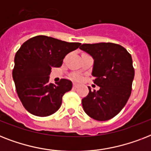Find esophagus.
Instances as JSON below:
<instances>
[{
	"mask_svg": "<svg viewBox=\"0 0 151 151\" xmlns=\"http://www.w3.org/2000/svg\"><path fill=\"white\" fill-rule=\"evenodd\" d=\"M78 84H75V83H74V84H73V87L74 88H78Z\"/></svg>",
	"mask_w": 151,
	"mask_h": 151,
	"instance_id": "obj_1",
	"label": "esophagus"
}]
</instances>
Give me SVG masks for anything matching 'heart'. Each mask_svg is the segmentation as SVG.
Instances as JSON below:
<instances>
[{"mask_svg": "<svg viewBox=\"0 0 151 151\" xmlns=\"http://www.w3.org/2000/svg\"><path fill=\"white\" fill-rule=\"evenodd\" d=\"M73 78H74L75 80H79V77H78V76H77V75L73 76Z\"/></svg>", "mask_w": 151, "mask_h": 151, "instance_id": "heart-1", "label": "heart"}]
</instances>
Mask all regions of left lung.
Wrapping results in <instances>:
<instances>
[{
    "instance_id": "left-lung-1",
    "label": "left lung",
    "mask_w": 151,
    "mask_h": 151,
    "mask_svg": "<svg viewBox=\"0 0 151 151\" xmlns=\"http://www.w3.org/2000/svg\"><path fill=\"white\" fill-rule=\"evenodd\" d=\"M80 49L94 59L92 76L98 91H92L82 99V106L89 117L107 121L123 109L130 97L135 70L128 51L114 43L83 44Z\"/></svg>"
}]
</instances>
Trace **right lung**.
<instances>
[{
  "mask_svg": "<svg viewBox=\"0 0 151 151\" xmlns=\"http://www.w3.org/2000/svg\"><path fill=\"white\" fill-rule=\"evenodd\" d=\"M80 45L44 35L34 37L21 45L15 54L12 78L18 96L28 112L47 117L59 110L72 82L61 79L56 84L49 83L51 70L60 67L66 55Z\"/></svg>",
  "mask_w": 151,
  "mask_h": 151,
  "instance_id": "obj_1",
  "label": "right lung"
}]
</instances>
